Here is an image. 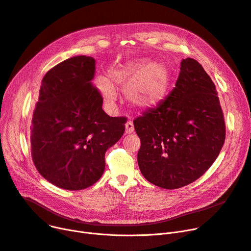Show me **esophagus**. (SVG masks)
I'll list each match as a JSON object with an SVG mask.
<instances>
[{
    "instance_id": "1",
    "label": "esophagus",
    "mask_w": 251,
    "mask_h": 251,
    "mask_svg": "<svg viewBox=\"0 0 251 251\" xmlns=\"http://www.w3.org/2000/svg\"><path fill=\"white\" fill-rule=\"evenodd\" d=\"M125 132L126 134H131L134 132V126H133V122L132 121H128L126 124H125Z\"/></svg>"
}]
</instances>
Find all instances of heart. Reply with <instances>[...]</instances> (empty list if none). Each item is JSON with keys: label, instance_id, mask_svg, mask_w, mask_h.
Returning a JSON list of instances; mask_svg holds the SVG:
<instances>
[{"label": "heart", "instance_id": "heart-1", "mask_svg": "<svg viewBox=\"0 0 251 251\" xmlns=\"http://www.w3.org/2000/svg\"><path fill=\"white\" fill-rule=\"evenodd\" d=\"M171 80L172 69L166 62L138 60L112 69L109 77L99 76L96 83L105 100H116L115 84L136 108L149 110L166 99Z\"/></svg>", "mask_w": 251, "mask_h": 251}]
</instances>
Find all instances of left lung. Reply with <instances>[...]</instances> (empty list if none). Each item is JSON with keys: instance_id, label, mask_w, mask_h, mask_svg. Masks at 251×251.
<instances>
[{"instance_id": "8db88e82", "label": "left lung", "mask_w": 251, "mask_h": 251, "mask_svg": "<svg viewBox=\"0 0 251 251\" xmlns=\"http://www.w3.org/2000/svg\"><path fill=\"white\" fill-rule=\"evenodd\" d=\"M176 85L155 108L133 121L141 146L140 172L165 189L186 186L218 157L226 137L216 85L194 59H183Z\"/></svg>"}]
</instances>
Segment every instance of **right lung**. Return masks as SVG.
Wrapping results in <instances>:
<instances>
[{
	"label": "right lung",
	"mask_w": 251,
	"mask_h": 251,
	"mask_svg": "<svg viewBox=\"0 0 251 251\" xmlns=\"http://www.w3.org/2000/svg\"><path fill=\"white\" fill-rule=\"evenodd\" d=\"M96 60L75 56L47 72L30 127L31 155L45 179L66 190L87 188L101 177L107 150L120 139L126 118L110 117L92 84Z\"/></svg>",
	"instance_id": "1"
}]
</instances>
